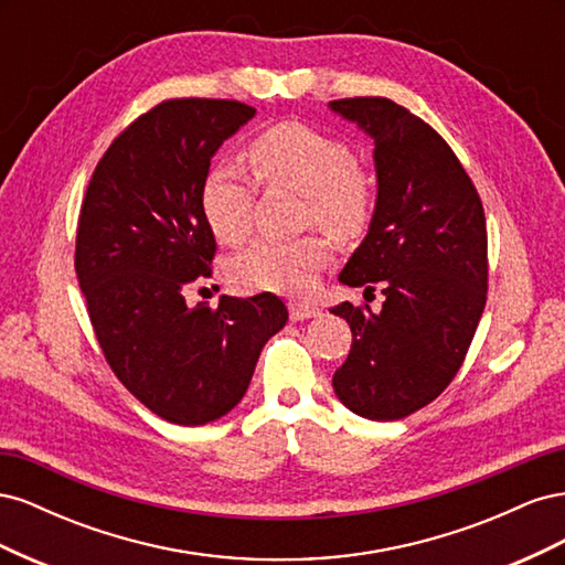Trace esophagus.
Instances as JSON below:
<instances>
[{
	"label": "esophagus",
	"instance_id": "obj_1",
	"mask_svg": "<svg viewBox=\"0 0 565 565\" xmlns=\"http://www.w3.org/2000/svg\"><path fill=\"white\" fill-rule=\"evenodd\" d=\"M287 309H289V320H292V322H299V320H306V318H313V316L318 313L316 306L303 303V301H289Z\"/></svg>",
	"mask_w": 565,
	"mask_h": 565
}]
</instances>
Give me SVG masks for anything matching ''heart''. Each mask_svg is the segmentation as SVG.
<instances>
[{
	"mask_svg": "<svg viewBox=\"0 0 565 565\" xmlns=\"http://www.w3.org/2000/svg\"><path fill=\"white\" fill-rule=\"evenodd\" d=\"M247 156L256 181L306 198V221L337 237L361 233L372 214L370 181L355 169L347 143L301 122H278L252 139ZM256 183L233 164H214L202 183V214L218 241L241 245L252 231ZM324 237L259 241L233 262V280L247 292L301 295L330 262Z\"/></svg>",
	"mask_w": 565,
	"mask_h": 565,
	"instance_id": "b5f03b06",
	"label": "heart"
}]
</instances>
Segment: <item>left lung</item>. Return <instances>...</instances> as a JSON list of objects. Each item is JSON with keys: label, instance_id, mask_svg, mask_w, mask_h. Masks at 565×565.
<instances>
[{"label": "left lung", "instance_id": "left-lung-1", "mask_svg": "<svg viewBox=\"0 0 565 565\" xmlns=\"http://www.w3.org/2000/svg\"><path fill=\"white\" fill-rule=\"evenodd\" d=\"M374 139L377 204L339 280L386 297L380 313L332 309L351 328L334 393L351 413L403 419L452 382L486 309L488 231L481 198L443 136L382 96L330 100Z\"/></svg>", "mask_w": 565, "mask_h": 565}]
</instances>
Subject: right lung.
<instances>
[{"instance_id": "add662e5", "label": "right lung", "mask_w": 565, "mask_h": 565, "mask_svg": "<svg viewBox=\"0 0 565 565\" xmlns=\"http://www.w3.org/2000/svg\"><path fill=\"white\" fill-rule=\"evenodd\" d=\"M254 113L228 98L162 100L110 143L82 200L75 270L100 351L134 398L181 426L231 413L287 322L270 292L185 303L216 254L204 177Z\"/></svg>"}]
</instances>
